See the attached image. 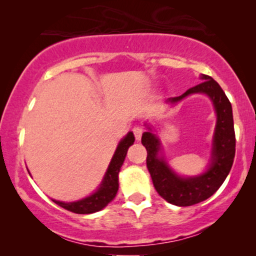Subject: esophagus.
<instances>
[{"mask_svg": "<svg viewBox=\"0 0 256 256\" xmlns=\"http://www.w3.org/2000/svg\"><path fill=\"white\" fill-rule=\"evenodd\" d=\"M132 132H134V135H135V138L138 140V141H140V140H141V138H142V132H143V129H142V127H135L134 129H132Z\"/></svg>", "mask_w": 256, "mask_h": 256, "instance_id": "1", "label": "esophagus"}]
</instances>
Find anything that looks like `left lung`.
I'll return each mask as SVG.
<instances>
[{"mask_svg":"<svg viewBox=\"0 0 256 256\" xmlns=\"http://www.w3.org/2000/svg\"><path fill=\"white\" fill-rule=\"evenodd\" d=\"M197 86L188 88L180 96L170 98L166 102L177 104L191 94L204 93L212 100L216 113V126L213 136L212 156L208 169L196 177H180L170 169L166 160L158 156L160 140L152 129L142 135V144L146 149V168L154 186L163 199L177 206H191L211 197L222 186L230 174L236 156L232 104L219 84L210 76L202 74Z\"/></svg>","mask_w":256,"mask_h":256,"instance_id":"1","label":"left lung"}]
</instances>
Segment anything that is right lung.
Masks as SVG:
<instances>
[{"label":"right lung","mask_w":256,"mask_h":256,"mask_svg":"<svg viewBox=\"0 0 256 256\" xmlns=\"http://www.w3.org/2000/svg\"><path fill=\"white\" fill-rule=\"evenodd\" d=\"M134 141L135 138L132 132H129L121 140L116 150H115L113 158L110 160L107 172L104 174L102 182H101L100 188L93 194L82 199V200L73 202H58L54 200V199H52V202L62 206V208L73 213H78V214H90V213L98 212L106 208L116 196V192L118 190V172H120L126 155H127L128 148L132 144H134Z\"/></svg>","instance_id":"right-lung-1"}]
</instances>
